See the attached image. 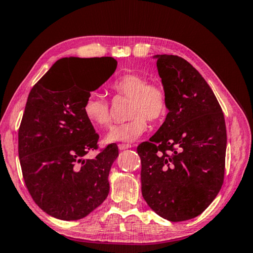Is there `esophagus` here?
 <instances>
[{
  "mask_svg": "<svg viewBox=\"0 0 253 253\" xmlns=\"http://www.w3.org/2000/svg\"><path fill=\"white\" fill-rule=\"evenodd\" d=\"M118 148H119V150H126V149H130L131 148V144H124V143H120L119 145H118Z\"/></svg>",
  "mask_w": 253,
  "mask_h": 253,
  "instance_id": "esophagus-1",
  "label": "esophagus"
}]
</instances>
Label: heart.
<instances>
[{
  "label": "heart",
  "mask_w": 253,
  "mask_h": 253,
  "mask_svg": "<svg viewBox=\"0 0 253 253\" xmlns=\"http://www.w3.org/2000/svg\"><path fill=\"white\" fill-rule=\"evenodd\" d=\"M117 96L129 97L126 122L111 127L105 140L108 142L131 143L148 130V122L157 123L166 117L169 109L168 95L161 84L149 82L141 74L120 75L111 83ZM83 113L96 129H103L111 122L109 101L99 92H91L83 103Z\"/></svg>",
  "instance_id": "heart-1"
}]
</instances>
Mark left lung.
I'll list each match as a JSON object with an SVG mask.
<instances>
[{
    "instance_id": "obj_1",
    "label": "left lung",
    "mask_w": 253,
    "mask_h": 253,
    "mask_svg": "<svg viewBox=\"0 0 253 253\" xmlns=\"http://www.w3.org/2000/svg\"><path fill=\"white\" fill-rule=\"evenodd\" d=\"M169 103L160 129L136 151L142 196L172 222L201 214L223 183L227 130L222 109L202 75L178 55H156Z\"/></svg>"
}]
</instances>
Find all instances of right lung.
I'll use <instances>...</instances> for the list:
<instances>
[{
	"instance_id": "right-lung-1",
	"label": "right lung",
	"mask_w": 253,
	"mask_h": 253,
	"mask_svg": "<svg viewBox=\"0 0 253 253\" xmlns=\"http://www.w3.org/2000/svg\"><path fill=\"white\" fill-rule=\"evenodd\" d=\"M87 60L93 83L83 89L72 73ZM111 56L64 57L32 87L19 129V158L26 188L34 202L61 220L86 216L109 194V172L119 156L109 144L94 159L84 157L97 150L99 134L83 113L91 91L100 87L117 69Z\"/></svg>"
}]
</instances>
